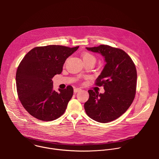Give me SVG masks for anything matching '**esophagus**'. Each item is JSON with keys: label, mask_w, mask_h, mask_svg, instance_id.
<instances>
[{"label": "esophagus", "mask_w": 159, "mask_h": 159, "mask_svg": "<svg viewBox=\"0 0 159 159\" xmlns=\"http://www.w3.org/2000/svg\"><path fill=\"white\" fill-rule=\"evenodd\" d=\"M80 90H81V89H80V88H74V91L75 93L80 91Z\"/></svg>", "instance_id": "34e87169"}]
</instances>
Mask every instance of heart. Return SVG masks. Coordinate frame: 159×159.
<instances>
[{"instance_id":"heart-1","label":"heart","mask_w":159,"mask_h":159,"mask_svg":"<svg viewBox=\"0 0 159 159\" xmlns=\"http://www.w3.org/2000/svg\"><path fill=\"white\" fill-rule=\"evenodd\" d=\"M82 58L84 62H96V57L90 53H84L82 55Z\"/></svg>"}]
</instances>
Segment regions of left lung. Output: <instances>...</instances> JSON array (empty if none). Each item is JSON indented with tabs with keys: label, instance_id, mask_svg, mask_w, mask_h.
Listing matches in <instances>:
<instances>
[{
	"label": "left lung",
	"instance_id": "8db88e82",
	"mask_svg": "<svg viewBox=\"0 0 159 159\" xmlns=\"http://www.w3.org/2000/svg\"><path fill=\"white\" fill-rule=\"evenodd\" d=\"M86 49L101 54L106 65L96 79L103 85V94L89 90V98L84 104L89 117L99 123H108L121 116L133 102L137 87V74L129 56L123 50L101 44Z\"/></svg>",
	"mask_w": 159,
	"mask_h": 159
}]
</instances>
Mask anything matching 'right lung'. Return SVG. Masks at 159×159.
<instances>
[{
	"instance_id": "1",
	"label": "right lung",
	"mask_w": 159,
	"mask_h": 159,
	"mask_svg": "<svg viewBox=\"0 0 159 159\" xmlns=\"http://www.w3.org/2000/svg\"><path fill=\"white\" fill-rule=\"evenodd\" d=\"M79 47L69 48L60 45L38 47L30 50L20 61L16 80L19 99L33 117L51 121L60 117L72 98L74 89L53 90L52 78L60 74L66 58Z\"/></svg>"
}]
</instances>
